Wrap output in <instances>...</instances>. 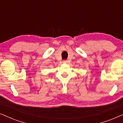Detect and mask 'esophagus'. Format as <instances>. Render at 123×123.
Here are the masks:
<instances>
[{
    "label": "esophagus",
    "mask_w": 123,
    "mask_h": 123,
    "mask_svg": "<svg viewBox=\"0 0 123 123\" xmlns=\"http://www.w3.org/2000/svg\"><path fill=\"white\" fill-rule=\"evenodd\" d=\"M63 63H68V61H67V60H64V61H63Z\"/></svg>",
    "instance_id": "1"
}]
</instances>
